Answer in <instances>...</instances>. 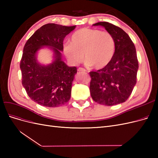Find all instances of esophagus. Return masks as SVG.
<instances>
[{"mask_svg":"<svg viewBox=\"0 0 158 158\" xmlns=\"http://www.w3.org/2000/svg\"><path fill=\"white\" fill-rule=\"evenodd\" d=\"M78 72H85L86 70H85V69H83V68H79V69H78Z\"/></svg>","mask_w":158,"mask_h":158,"instance_id":"34e87169","label":"esophagus"}]
</instances>
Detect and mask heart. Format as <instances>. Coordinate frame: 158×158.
Segmentation results:
<instances>
[{"instance_id": "heart-1", "label": "heart", "mask_w": 158, "mask_h": 158, "mask_svg": "<svg viewBox=\"0 0 158 158\" xmlns=\"http://www.w3.org/2000/svg\"><path fill=\"white\" fill-rule=\"evenodd\" d=\"M115 52V41L107 31L84 27L75 31L71 36L70 43L64 46V52L74 64L84 59L88 66L95 69H102L111 63Z\"/></svg>"}]
</instances>
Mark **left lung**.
<instances>
[{"label": "left lung", "mask_w": 158, "mask_h": 158, "mask_svg": "<svg viewBox=\"0 0 158 158\" xmlns=\"http://www.w3.org/2000/svg\"><path fill=\"white\" fill-rule=\"evenodd\" d=\"M93 26H102L113 36L115 52L106 67L89 73V90L94 101L111 106L126 102L136 83L138 61L136 51L130 37L121 28L106 22Z\"/></svg>", "instance_id": "8db88e82"}]
</instances>
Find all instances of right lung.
<instances>
[{
  "label": "right lung",
  "instance_id": "obj_1",
  "mask_svg": "<svg viewBox=\"0 0 158 158\" xmlns=\"http://www.w3.org/2000/svg\"><path fill=\"white\" fill-rule=\"evenodd\" d=\"M75 27L47 23L33 33L23 47L20 61L22 83L28 96L42 106L59 107L70 98L77 69L64 63L61 51L64 37ZM44 46L54 52V60L48 65H41L36 59L38 51Z\"/></svg>",
  "mask_w": 158,
  "mask_h": 158
}]
</instances>
